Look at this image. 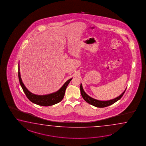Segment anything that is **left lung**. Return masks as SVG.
Returning <instances> with one entry per match:
<instances>
[{"mask_svg": "<svg viewBox=\"0 0 146 146\" xmlns=\"http://www.w3.org/2000/svg\"><path fill=\"white\" fill-rule=\"evenodd\" d=\"M126 88L125 89L124 92H123L121 95H119V97H116L115 98L111 99L110 100H107V101H101V100H97L95 99L92 98L91 97L88 95L86 93L84 92L82 84H80V93H81L82 96L83 98L86 101L87 103L97 108L106 107L109 106L110 105L114 104L115 102H116V101H118L119 100L122 98V96L124 95V92L126 91Z\"/></svg>", "mask_w": 146, "mask_h": 146, "instance_id": "obj_1", "label": "left lung"}]
</instances>
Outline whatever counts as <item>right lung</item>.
Returning a JSON list of instances; mask_svg holds the SVG:
<instances>
[{"instance_id": "1", "label": "right lung", "mask_w": 146, "mask_h": 146, "mask_svg": "<svg viewBox=\"0 0 146 146\" xmlns=\"http://www.w3.org/2000/svg\"><path fill=\"white\" fill-rule=\"evenodd\" d=\"M18 68V76L19 79L20 84L21 85L22 89L25 94L26 95L27 98L35 104H38L41 106H50L54 104H57L62 100L66 92V88L68 86L69 83L72 80V78L68 80L60 88L59 90L56 92L50 94L46 95H37L33 93L30 92L25 86L24 84L23 83L21 78L20 72V66L19 63Z\"/></svg>"}]
</instances>
